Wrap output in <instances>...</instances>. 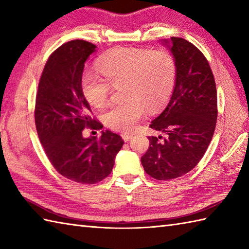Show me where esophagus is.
I'll return each mask as SVG.
<instances>
[{"label":"esophagus","mask_w":249,"mask_h":249,"mask_svg":"<svg viewBox=\"0 0 249 249\" xmlns=\"http://www.w3.org/2000/svg\"><path fill=\"white\" fill-rule=\"evenodd\" d=\"M122 138H123V140L125 141V142H127V141H129L131 138H133V135L131 134H122Z\"/></svg>","instance_id":"1"}]
</instances>
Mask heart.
Here are the masks:
<instances>
[{
	"label": "heart",
	"mask_w": 249,
	"mask_h": 249,
	"mask_svg": "<svg viewBox=\"0 0 249 249\" xmlns=\"http://www.w3.org/2000/svg\"><path fill=\"white\" fill-rule=\"evenodd\" d=\"M105 79L86 72L81 78V91L94 108L108 103L111 87L122 86L124 102L110 107L103 115L106 126L116 131L133 130L144 113L165 106L171 98L177 82L178 66L166 50L115 48L97 62Z\"/></svg>",
	"instance_id": "1"
}]
</instances>
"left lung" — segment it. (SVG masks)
Masks as SVG:
<instances>
[{
    "label": "left lung",
    "instance_id": "1",
    "mask_svg": "<svg viewBox=\"0 0 249 249\" xmlns=\"http://www.w3.org/2000/svg\"><path fill=\"white\" fill-rule=\"evenodd\" d=\"M165 44L177 62V82L170 102L150 127L166 137H149L150 146L141 157L144 171L158 181L179 178L197 166L217 120L215 79L202 52L179 37Z\"/></svg>",
    "mask_w": 249,
    "mask_h": 249
}]
</instances>
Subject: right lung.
Instances as JSON below:
<instances>
[{
  "instance_id": "add662e5",
  "label": "right lung",
  "mask_w": 249,
  "mask_h": 249,
  "mask_svg": "<svg viewBox=\"0 0 249 249\" xmlns=\"http://www.w3.org/2000/svg\"><path fill=\"white\" fill-rule=\"evenodd\" d=\"M96 46L75 39L63 44L47 61L35 102V125L46 155L61 176L81 184L103 181L112 171L123 146L110 130L83 138L84 128L102 129L81 91L84 63Z\"/></svg>"
}]
</instances>
